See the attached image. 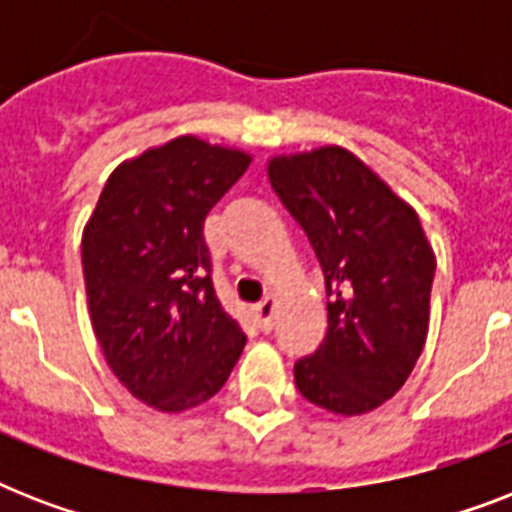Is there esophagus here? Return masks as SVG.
<instances>
[{
    "label": "esophagus",
    "mask_w": 512,
    "mask_h": 512,
    "mask_svg": "<svg viewBox=\"0 0 512 512\" xmlns=\"http://www.w3.org/2000/svg\"><path fill=\"white\" fill-rule=\"evenodd\" d=\"M276 308H279V303H276V297L268 295L263 297L260 303L252 308V316H255V321L260 324V329L263 332H268V329L273 327V319H276Z\"/></svg>",
    "instance_id": "1"
}]
</instances>
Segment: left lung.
I'll return each instance as SVG.
<instances>
[{
	"label": "left lung",
	"mask_w": 512,
	"mask_h": 512,
	"mask_svg": "<svg viewBox=\"0 0 512 512\" xmlns=\"http://www.w3.org/2000/svg\"><path fill=\"white\" fill-rule=\"evenodd\" d=\"M268 177L327 284V337L295 364L297 390L327 412H372L396 396L428 337L436 257L420 217L340 146L276 156Z\"/></svg>",
	"instance_id": "obj_1"
}]
</instances>
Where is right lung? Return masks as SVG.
I'll return each mask as SVG.
<instances>
[{"instance_id":"1","label":"right lung","mask_w":512,"mask_h":512,"mask_svg":"<svg viewBox=\"0 0 512 512\" xmlns=\"http://www.w3.org/2000/svg\"><path fill=\"white\" fill-rule=\"evenodd\" d=\"M183 135L119 164L82 236L90 319L111 372L159 412L223 388L247 335L212 287L204 220L249 167Z\"/></svg>"}]
</instances>
